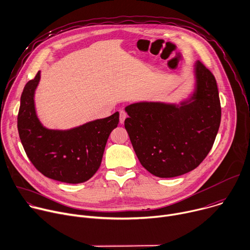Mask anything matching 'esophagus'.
Here are the masks:
<instances>
[{
    "mask_svg": "<svg viewBox=\"0 0 250 250\" xmlns=\"http://www.w3.org/2000/svg\"><path fill=\"white\" fill-rule=\"evenodd\" d=\"M126 117H127L126 112H125V111H123V110H121V111H120V114H119V121H120V123H121V124H123V123H124V121H125V119H126Z\"/></svg>",
    "mask_w": 250,
    "mask_h": 250,
    "instance_id": "obj_1",
    "label": "esophagus"
}]
</instances>
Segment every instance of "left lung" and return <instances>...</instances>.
Here are the masks:
<instances>
[{"instance_id": "1", "label": "left lung", "mask_w": 250, "mask_h": 250, "mask_svg": "<svg viewBox=\"0 0 250 250\" xmlns=\"http://www.w3.org/2000/svg\"><path fill=\"white\" fill-rule=\"evenodd\" d=\"M195 88L179 104L141 102L125 107V129L141 165L162 178L187 173L207 157L221 123L214 75L194 65Z\"/></svg>"}]
</instances>
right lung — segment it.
<instances>
[{
	"instance_id": "1",
	"label": "right lung",
	"mask_w": 250,
	"mask_h": 250,
	"mask_svg": "<svg viewBox=\"0 0 250 250\" xmlns=\"http://www.w3.org/2000/svg\"><path fill=\"white\" fill-rule=\"evenodd\" d=\"M40 71L21 93L18 130L24 151L43 175L66 183L88 180L101 167L107 139L119 122V112L68 129L53 130L37 117L34 93Z\"/></svg>"
}]
</instances>
